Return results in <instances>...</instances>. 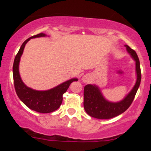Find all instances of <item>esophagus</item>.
I'll use <instances>...</instances> for the list:
<instances>
[{
    "instance_id": "1",
    "label": "esophagus",
    "mask_w": 151,
    "mask_h": 151,
    "mask_svg": "<svg viewBox=\"0 0 151 151\" xmlns=\"http://www.w3.org/2000/svg\"><path fill=\"white\" fill-rule=\"evenodd\" d=\"M91 76L90 74H86V75L83 76L82 77V80L84 83H87L89 82V81H91Z\"/></svg>"
}]
</instances>
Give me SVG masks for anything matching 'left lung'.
Returning <instances> with one entry per match:
<instances>
[{"mask_svg": "<svg viewBox=\"0 0 151 151\" xmlns=\"http://www.w3.org/2000/svg\"><path fill=\"white\" fill-rule=\"evenodd\" d=\"M126 50L136 62L137 79L131 91L124 99L118 102H111L104 97L99 88L95 84H87L84 89V108L90 116L99 119H111L124 113L129 109L134 99L141 79L139 59L134 50L125 45Z\"/></svg>", "mask_w": 151, "mask_h": 151, "instance_id": "1", "label": "left lung"}]
</instances>
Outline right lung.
Returning a JSON list of instances; mask_svg holds the SVG:
<instances>
[{
    "instance_id": "1",
    "label": "right lung",
    "mask_w": 151,
    "mask_h": 151,
    "mask_svg": "<svg viewBox=\"0 0 151 151\" xmlns=\"http://www.w3.org/2000/svg\"><path fill=\"white\" fill-rule=\"evenodd\" d=\"M46 36L47 35L42 32L26 40L22 43L18 54L15 56L13 66L15 89L19 99L29 109L42 114L51 113L59 109V107L62 104V99H63L62 96L64 93H65L68 89L71 83L78 80L77 78L71 79L52 89L46 91H37V90L32 89L24 84L19 73V63L26 43L32 38L46 37Z\"/></svg>"
}]
</instances>
